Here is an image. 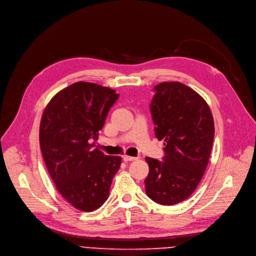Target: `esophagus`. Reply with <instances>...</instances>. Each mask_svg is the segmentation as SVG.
<instances>
[{"mask_svg": "<svg viewBox=\"0 0 256 256\" xmlns=\"http://www.w3.org/2000/svg\"><path fill=\"white\" fill-rule=\"evenodd\" d=\"M123 160L125 162H130V161H134V160H138L136 157H132V156H127V155H124L123 156Z\"/></svg>", "mask_w": 256, "mask_h": 256, "instance_id": "obj_1", "label": "esophagus"}]
</instances>
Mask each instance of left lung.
I'll list each match as a JSON object with an SVG mask.
<instances>
[{"label": "left lung", "mask_w": 256, "mask_h": 256, "mask_svg": "<svg viewBox=\"0 0 256 256\" xmlns=\"http://www.w3.org/2000/svg\"><path fill=\"white\" fill-rule=\"evenodd\" d=\"M154 90L150 108L165 154L163 161L146 158V193L172 206L187 200L200 182L212 151L214 120L206 100L184 84L164 82Z\"/></svg>", "instance_id": "left-lung-1"}]
</instances>
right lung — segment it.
I'll return each instance as SVG.
<instances>
[{"instance_id":"add662e5","label":"right lung","mask_w":256,"mask_h":256,"mask_svg":"<svg viewBox=\"0 0 256 256\" xmlns=\"http://www.w3.org/2000/svg\"><path fill=\"white\" fill-rule=\"evenodd\" d=\"M118 98L114 90L78 82L56 93L39 130L42 156L60 194L75 208L92 212L108 198L120 156L95 146L105 118Z\"/></svg>"}]
</instances>
